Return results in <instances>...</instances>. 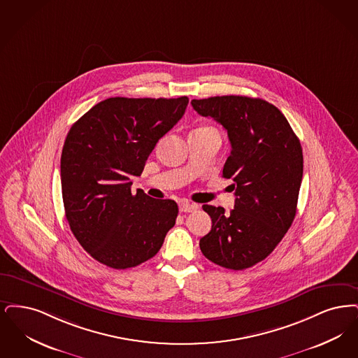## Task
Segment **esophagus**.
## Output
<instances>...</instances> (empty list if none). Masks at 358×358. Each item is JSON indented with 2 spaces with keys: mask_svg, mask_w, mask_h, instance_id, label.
Instances as JSON below:
<instances>
[{
  "mask_svg": "<svg viewBox=\"0 0 358 358\" xmlns=\"http://www.w3.org/2000/svg\"><path fill=\"white\" fill-rule=\"evenodd\" d=\"M198 208V206L196 204H194V203L187 202H180L179 204V210L182 211V213H192V211H195Z\"/></svg>",
  "mask_w": 358,
  "mask_h": 358,
  "instance_id": "34e87169",
  "label": "esophagus"
}]
</instances>
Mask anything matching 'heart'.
Returning a JSON list of instances; mask_svg holds the SVG:
<instances>
[{
    "label": "heart",
    "mask_w": 358,
    "mask_h": 358,
    "mask_svg": "<svg viewBox=\"0 0 358 358\" xmlns=\"http://www.w3.org/2000/svg\"><path fill=\"white\" fill-rule=\"evenodd\" d=\"M204 128H208V127H204Z\"/></svg>",
    "instance_id": "1"
}]
</instances>
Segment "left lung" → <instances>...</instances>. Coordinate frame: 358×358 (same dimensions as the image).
<instances>
[{
  "label": "left lung",
  "mask_w": 358,
  "mask_h": 358,
  "mask_svg": "<svg viewBox=\"0 0 358 358\" xmlns=\"http://www.w3.org/2000/svg\"><path fill=\"white\" fill-rule=\"evenodd\" d=\"M194 109L227 131L231 152L223 178L233 179L235 204H204L211 231L199 246L211 262L231 270L251 267L271 254L290 229L303 173L299 139L275 106L248 96L194 99Z\"/></svg>",
  "instance_id": "left-lung-1"
}]
</instances>
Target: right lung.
Wrapping results in <instances>:
<instances>
[{
    "mask_svg": "<svg viewBox=\"0 0 358 358\" xmlns=\"http://www.w3.org/2000/svg\"><path fill=\"white\" fill-rule=\"evenodd\" d=\"M188 97H109L71 127L62 147V189L69 227L94 259L116 270L160 250L178 217L171 199L131 192L156 143L176 124Z\"/></svg>",
    "mask_w": 358,
    "mask_h": 358,
    "instance_id": "add662e5",
    "label": "right lung"
}]
</instances>
